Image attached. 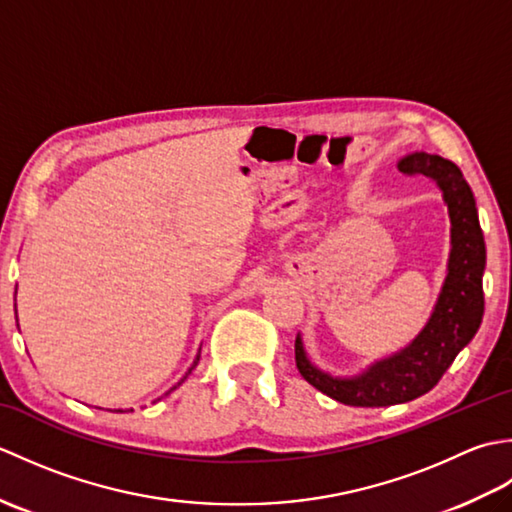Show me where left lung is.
Masks as SVG:
<instances>
[{
    "instance_id": "obj_1",
    "label": "left lung",
    "mask_w": 512,
    "mask_h": 512,
    "mask_svg": "<svg viewBox=\"0 0 512 512\" xmlns=\"http://www.w3.org/2000/svg\"><path fill=\"white\" fill-rule=\"evenodd\" d=\"M407 176L436 182L451 217L449 273L431 319L405 350L369 365L363 374L336 378L310 363L301 336L295 361L301 376L321 394L352 407H389L427 394L480 330L484 317L482 275L486 266L484 235L477 206L462 171L451 160L416 151L398 162Z\"/></svg>"
}]
</instances>
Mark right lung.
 <instances>
[{
    "instance_id": "1",
    "label": "right lung",
    "mask_w": 512,
    "mask_h": 512,
    "mask_svg": "<svg viewBox=\"0 0 512 512\" xmlns=\"http://www.w3.org/2000/svg\"><path fill=\"white\" fill-rule=\"evenodd\" d=\"M198 361H200V354H198V356H195V361H193V365H191V369H189V372H187V374H184V378H187V376H189V374L193 372V369H195V365H198ZM184 378L180 380V383H178V385H182V383H184ZM178 385H173V387H171L169 391H173V389H176ZM169 391H167V394H169Z\"/></svg>"
}]
</instances>
